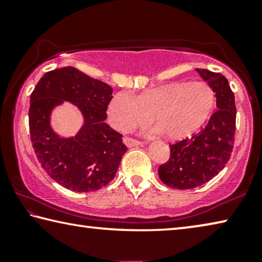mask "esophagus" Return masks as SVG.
I'll return each mask as SVG.
<instances>
[{
	"label": "esophagus",
	"instance_id": "34e87169",
	"mask_svg": "<svg viewBox=\"0 0 262 262\" xmlns=\"http://www.w3.org/2000/svg\"><path fill=\"white\" fill-rule=\"evenodd\" d=\"M123 141L128 147H138V146H142V144H143V142L139 141V140L132 139V138H124Z\"/></svg>",
	"mask_w": 262,
	"mask_h": 262
}]
</instances>
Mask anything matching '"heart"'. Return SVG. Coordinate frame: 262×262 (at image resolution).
<instances>
[{"instance_id":"obj_1","label":"heart","mask_w":262,"mask_h":262,"mask_svg":"<svg viewBox=\"0 0 262 262\" xmlns=\"http://www.w3.org/2000/svg\"><path fill=\"white\" fill-rule=\"evenodd\" d=\"M213 89L206 82H173L147 89L136 97L115 94L109 119L119 130L129 132L148 122L150 116L169 139H182L198 130L214 107Z\"/></svg>"}]
</instances>
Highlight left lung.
I'll return each mask as SVG.
<instances>
[{
  "label": "left lung",
  "mask_w": 262,
  "mask_h": 262,
  "mask_svg": "<svg viewBox=\"0 0 262 262\" xmlns=\"http://www.w3.org/2000/svg\"><path fill=\"white\" fill-rule=\"evenodd\" d=\"M215 93L216 107L207 126L192 138L169 144L168 161L159 167V178L175 189L205 185L225 168L235 136L236 107L226 77L208 69H196Z\"/></svg>",
  "instance_id": "1"
}]
</instances>
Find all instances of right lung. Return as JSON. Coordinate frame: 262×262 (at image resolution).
I'll return each mask as SVG.
<instances>
[{"instance_id": "add662e5", "label": "right lung", "mask_w": 262, "mask_h": 262, "mask_svg": "<svg viewBox=\"0 0 262 262\" xmlns=\"http://www.w3.org/2000/svg\"><path fill=\"white\" fill-rule=\"evenodd\" d=\"M113 88L74 67L46 73L30 95L29 130L38 162L47 174L74 192H93L114 179L127 151L122 135L104 122ZM68 100L84 114L74 138H60L50 127L51 109Z\"/></svg>"}]
</instances>
